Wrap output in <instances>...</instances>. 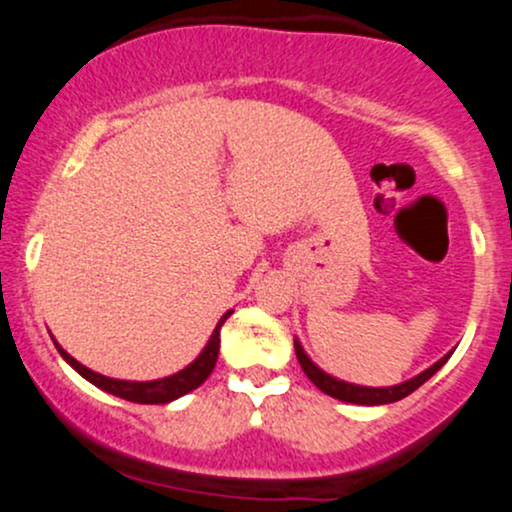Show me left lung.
<instances>
[{"label":"left lung","mask_w":512,"mask_h":512,"mask_svg":"<svg viewBox=\"0 0 512 512\" xmlns=\"http://www.w3.org/2000/svg\"><path fill=\"white\" fill-rule=\"evenodd\" d=\"M293 346H296V356H298V363H301L303 373L308 375L310 383H313L317 390H322L325 395H330L334 399H342V402H349V404H363V407H378V404H392V402H399V399H404L411 392L416 390V387H421L426 383L431 375H436L440 368L448 363V358L452 356V351H448L440 361L433 363L431 368L421 370L419 375H414V378L404 380V383L399 385H390V387H368V385H354V383H346V380H339L334 378V375L325 373L317 363L305 354L303 344L298 342V337L293 339Z\"/></svg>","instance_id":"left-lung-1"}]
</instances>
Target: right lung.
I'll return each mask as SVG.
<instances>
[{
  "label": "right lung",
  "instance_id": "right-lung-1",
  "mask_svg": "<svg viewBox=\"0 0 512 512\" xmlns=\"http://www.w3.org/2000/svg\"><path fill=\"white\" fill-rule=\"evenodd\" d=\"M231 315H233V310H226V313L221 315V320L216 322L214 332H211L207 346L199 351V356L190 363V366H185L182 370H178V373L166 375V378H158V380H117V378H108V375L96 373V370L86 368L84 363H79L76 358L69 356L67 351H64L62 346L55 342V337H52V342H55L57 351H60V356L64 358V361H67L69 366H72L76 373L81 375V378H86L88 383L96 385L98 390L108 392V395H115L120 399H127V402L168 404V402H173V399L187 395V392L197 390V387L209 378L211 370H214V366H216V358H219L221 327H223V322H226Z\"/></svg>",
  "mask_w": 512,
  "mask_h": 512
}]
</instances>
